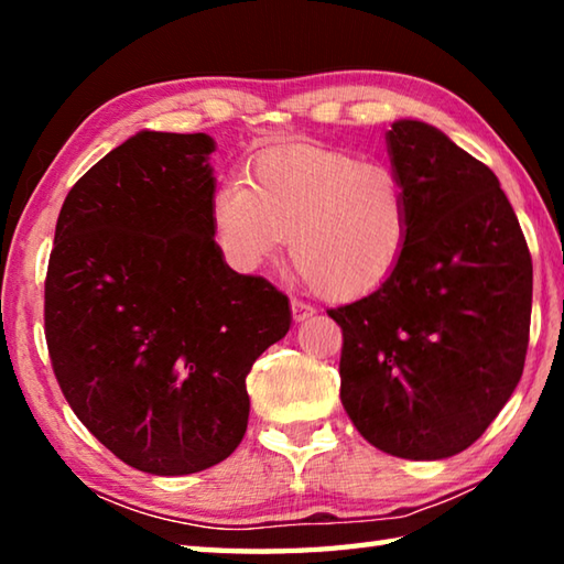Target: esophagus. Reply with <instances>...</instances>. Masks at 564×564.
Instances as JSON below:
<instances>
[{
    "label": "esophagus",
    "mask_w": 564,
    "mask_h": 564,
    "mask_svg": "<svg viewBox=\"0 0 564 564\" xmlns=\"http://www.w3.org/2000/svg\"><path fill=\"white\" fill-rule=\"evenodd\" d=\"M291 311H293V318L295 321H305V318H311L313 316V313H316V308H313V305L311 303H303V301H291Z\"/></svg>",
    "instance_id": "esophagus-1"
}]
</instances>
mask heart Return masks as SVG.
Here are the masks:
<instances>
[{"label": "heart", "instance_id": "heart-1", "mask_svg": "<svg viewBox=\"0 0 564 564\" xmlns=\"http://www.w3.org/2000/svg\"><path fill=\"white\" fill-rule=\"evenodd\" d=\"M226 261L259 271L291 236V259L328 299L383 285L410 238V198L393 166L321 147L265 149L246 181H226L212 202Z\"/></svg>", "mask_w": 564, "mask_h": 564}]
</instances>
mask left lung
I'll return each mask as SVG.
<instances>
[{
	"mask_svg": "<svg viewBox=\"0 0 564 564\" xmlns=\"http://www.w3.org/2000/svg\"><path fill=\"white\" fill-rule=\"evenodd\" d=\"M386 141L410 238L380 289L328 311L343 330L340 403L378 451L443 460L488 431L520 383L532 259L482 161L415 119H398Z\"/></svg>",
	"mask_w": 564,
	"mask_h": 564,
	"instance_id": "8db88e82",
	"label": "left lung"
}]
</instances>
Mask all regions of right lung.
<instances>
[{
    "instance_id": "add662e5",
    "label": "right lung",
    "mask_w": 564,
    "mask_h": 564,
    "mask_svg": "<svg viewBox=\"0 0 564 564\" xmlns=\"http://www.w3.org/2000/svg\"><path fill=\"white\" fill-rule=\"evenodd\" d=\"M208 133L139 131L66 194L44 283L54 376L131 467L191 475L248 425L246 376L291 328L289 299L214 241Z\"/></svg>"
}]
</instances>
